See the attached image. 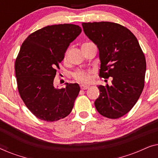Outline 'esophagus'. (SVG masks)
<instances>
[{
  "mask_svg": "<svg viewBox=\"0 0 158 158\" xmlns=\"http://www.w3.org/2000/svg\"><path fill=\"white\" fill-rule=\"evenodd\" d=\"M80 87H81L82 90H86V89H88V88H89V85H85V84H81V85H80Z\"/></svg>",
  "mask_w": 158,
  "mask_h": 158,
  "instance_id": "esophagus-1",
  "label": "esophagus"
}]
</instances>
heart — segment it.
<instances>
[{"mask_svg":"<svg viewBox=\"0 0 158 158\" xmlns=\"http://www.w3.org/2000/svg\"><path fill=\"white\" fill-rule=\"evenodd\" d=\"M91 73L90 70H77L72 73V76L75 81L82 83H88L91 81Z\"/></svg>","mask_w":158,"mask_h":158,"instance_id":"obj_1","label":"heart"}]
</instances>
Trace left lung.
<instances>
[{
    "mask_svg": "<svg viewBox=\"0 0 158 158\" xmlns=\"http://www.w3.org/2000/svg\"><path fill=\"white\" fill-rule=\"evenodd\" d=\"M86 36L98 47L101 60L99 77H112V85L98 86L100 95L95 101L98 113L118 118L128 113L139 99L144 86L146 60L137 39L118 23H83Z\"/></svg>",
    "mask_w": 158,
    "mask_h": 158,
    "instance_id": "8db88e82",
    "label": "left lung"
}]
</instances>
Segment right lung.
<instances>
[{"label": "right lung", "instance_id": "right-lung-1", "mask_svg": "<svg viewBox=\"0 0 158 158\" xmlns=\"http://www.w3.org/2000/svg\"><path fill=\"white\" fill-rule=\"evenodd\" d=\"M77 25L47 26L23 41L15 62L18 90L21 99L36 117L56 122L72 111L80 91L77 83L54 87L57 68L73 40L81 33Z\"/></svg>", "mask_w": 158, "mask_h": 158}]
</instances>
